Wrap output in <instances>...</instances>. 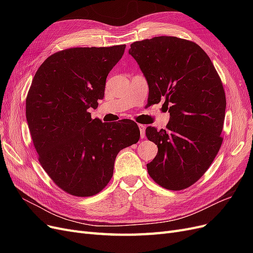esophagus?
I'll use <instances>...</instances> for the list:
<instances>
[{
  "instance_id": "34e87169",
  "label": "esophagus",
  "mask_w": 253,
  "mask_h": 253,
  "mask_svg": "<svg viewBox=\"0 0 253 253\" xmlns=\"http://www.w3.org/2000/svg\"><path fill=\"white\" fill-rule=\"evenodd\" d=\"M138 128L140 130V137L144 138L145 137V126L142 124H138Z\"/></svg>"
}]
</instances>
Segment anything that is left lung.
I'll use <instances>...</instances> for the list:
<instances>
[{"instance_id":"obj_1","label":"left lung","mask_w":253,"mask_h":253,"mask_svg":"<svg viewBox=\"0 0 253 253\" xmlns=\"http://www.w3.org/2000/svg\"><path fill=\"white\" fill-rule=\"evenodd\" d=\"M129 54L147 79L150 101L164 100L170 113L166 129H145L158 147L149 174L167 190L187 189L203 176L222 143L227 101L221 80L205 51L184 39L137 41Z\"/></svg>"}]
</instances>
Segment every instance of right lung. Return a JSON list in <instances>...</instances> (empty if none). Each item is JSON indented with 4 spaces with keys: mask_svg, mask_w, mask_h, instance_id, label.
Returning a JSON list of instances; mask_svg holds the SVG:
<instances>
[{
    "mask_svg": "<svg viewBox=\"0 0 253 253\" xmlns=\"http://www.w3.org/2000/svg\"><path fill=\"white\" fill-rule=\"evenodd\" d=\"M125 48L56 52L38 69L26 96V120L39 162L57 187L73 196L90 197L103 190L118 153L139 139L132 120L102 123L88 111L103 98L106 77Z\"/></svg>",
    "mask_w": 253,
    "mask_h": 253,
    "instance_id": "right-lung-1",
    "label": "right lung"
}]
</instances>
